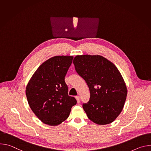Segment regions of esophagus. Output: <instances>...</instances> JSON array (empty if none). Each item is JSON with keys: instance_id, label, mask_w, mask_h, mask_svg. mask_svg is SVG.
<instances>
[{"instance_id": "esophagus-1", "label": "esophagus", "mask_w": 151, "mask_h": 151, "mask_svg": "<svg viewBox=\"0 0 151 151\" xmlns=\"http://www.w3.org/2000/svg\"><path fill=\"white\" fill-rule=\"evenodd\" d=\"M76 99L77 100L78 103H79L80 102V97L79 96H76Z\"/></svg>"}]
</instances>
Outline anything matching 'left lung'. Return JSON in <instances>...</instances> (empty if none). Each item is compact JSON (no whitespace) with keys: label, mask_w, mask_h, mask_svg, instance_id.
<instances>
[{"label":"left lung","mask_w":151,"mask_h":151,"mask_svg":"<svg viewBox=\"0 0 151 151\" xmlns=\"http://www.w3.org/2000/svg\"><path fill=\"white\" fill-rule=\"evenodd\" d=\"M73 63L90 90V100L82 104L88 118L99 125L112 122L122 111L127 95L119 71L101 55H77Z\"/></svg>","instance_id":"8db88e82"}]
</instances>
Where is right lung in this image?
Masks as SVG:
<instances>
[{"mask_svg":"<svg viewBox=\"0 0 151 151\" xmlns=\"http://www.w3.org/2000/svg\"><path fill=\"white\" fill-rule=\"evenodd\" d=\"M72 56H55L37 68L26 90L31 109L44 123L58 125L68 117L72 107L77 103L68 95L64 81L72 64Z\"/></svg>","mask_w":151,"mask_h":151,"instance_id":"add662e5","label":"right lung"}]
</instances>
